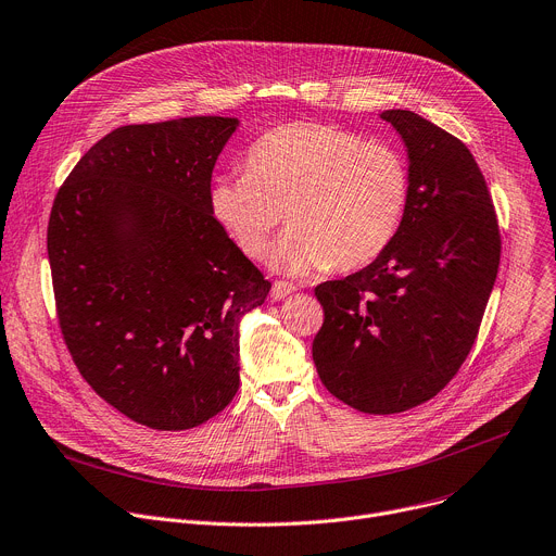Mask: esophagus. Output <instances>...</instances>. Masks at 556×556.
<instances>
[{
	"instance_id": "esophagus-1",
	"label": "esophagus",
	"mask_w": 556,
	"mask_h": 556,
	"mask_svg": "<svg viewBox=\"0 0 556 556\" xmlns=\"http://www.w3.org/2000/svg\"><path fill=\"white\" fill-rule=\"evenodd\" d=\"M294 290H296V286H294V283H288V281L277 279V281L273 283V288H270V296H273V299H283V296L292 294Z\"/></svg>"
}]
</instances>
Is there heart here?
Returning <instances> with one entry per match:
<instances>
[{
    "label": "heart",
    "mask_w": 556,
    "mask_h": 556,
    "mask_svg": "<svg viewBox=\"0 0 556 556\" xmlns=\"http://www.w3.org/2000/svg\"><path fill=\"white\" fill-rule=\"evenodd\" d=\"M211 211L243 255L262 260L288 208L292 228L270 264L311 275L375 262L394 241L410 173L392 143L324 122H290L252 143L245 170L211 186Z\"/></svg>",
    "instance_id": "heart-1"
}]
</instances>
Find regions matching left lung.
Here are the masks:
<instances>
[{
	"label": "left lung",
	"mask_w": 556,
	"mask_h": 556,
	"mask_svg": "<svg viewBox=\"0 0 556 556\" xmlns=\"http://www.w3.org/2000/svg\"><path fill=\"white\" fill-rule=\"evenodd\" d=\"M408 148L403 224L370 266L315 288L321 383L368 415L421 406L470 355L501 260L492 197L468 146L413 111H383Z\"/></svg>",
	"instance_id": "8db88e82"
}]
</instances>
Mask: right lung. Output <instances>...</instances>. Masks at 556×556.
Instances as JSON below:
<instances>
[{
	"mask_svg": "<svg viewBox=\"0 0 556 556\" xmlns=\"http://www.w3.org/2000/svg\"><path fill=\"white\" fill-rule=\"evenodd\" d=\"M235 117L122 126L58 190L48 262L60 328L88 386L128 419L188 430L239 388V321L270 281L211 211Z\"/></svg>",
	"mask_w": 556,
	"mask_h": 556,
	"instance_id": "add662e5",
	"label": "right lung"
}]
</instances>
